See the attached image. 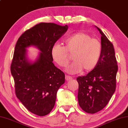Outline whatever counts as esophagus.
<instances>
[{
	"mask_svg": "<svg viewBox=\"0 0 128 128\" xmlns=\"http://www.w3.org/2000/svg\"><path fill=\"white\" fill-rule=\"evenodd\" d=\"M72 80V77L70 76H66V80L68 81V80Z\"/></svg>",
	"mask_w": 128,
	"mask_h": 128,
	"instance_id": "34e87169",
	"label": "esophagus"
}]
</instances>
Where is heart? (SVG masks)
<instances>
[{"instance_id": "b5f03b06", "label": "heart", "mask_w": 128, "mask_h": 128, "mask_svg": "<svg viewBox=\"0 0 128 128\" xmlns=\"http://www.w3.org/2000/svg\"><path fill=\"white\" fill-rule=\"evenodd\" d=\"M65 46L55 44L51 50V55L58 66L65 68L70 60L68 52L73 54L74 62L66 70L70 74H76L83 70L90 72L98 64L102 55V45L98 40L92 38L86 32H77L67 38Z\"/></svg>"}]
</instances>
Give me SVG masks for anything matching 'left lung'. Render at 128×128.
Listing matches in <instances>:
<instances>
[{
    "instance_id": "obj_1",
    "label": "left lung",
    "mask_w": 128,
    "mask_h": 128,
    "mask_svg": "<svg viewBox=\"0 0 128 128\" xmlns=\"http://www.w3.org/2000/svg\"><path fill=\"white\" fill-rule=\"evenodd\" d=\"M97 28L101 34V59L94 70L76 78L79 104L90 114L98 112L108 104L116 89L118 69L113 44L99 28Z\"/></svg>"
}]
</instances>
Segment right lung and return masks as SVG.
Here are the masks:
<instances>
[{
	"instance_id": "obj_1",
	"label": "right lung",
	"mask_w": 128,
	"mask_h": 128,
	"mask_svg": "<svg viewBox=\"0 0 128 128\" xmlns=\"http://www.w3.org/2000/svg\"><path fill=\"white\" fill-rule=\"evenodd\" d=\"M68 30L54 23H40L26 31L16 43L10 72L17 98L28 110L43 116L54 107L56 94L65 82V74L53 64L51 50ZM35 46L42 52L30 63L25 48Z\"/></svg>"
}]
</instances>
